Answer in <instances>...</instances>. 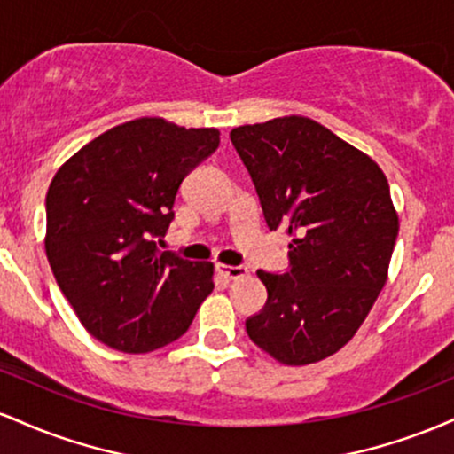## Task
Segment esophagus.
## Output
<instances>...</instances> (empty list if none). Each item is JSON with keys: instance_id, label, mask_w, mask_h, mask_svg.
<instances>
[{"instance_id": "obj_1", "label": "esophagus", "mask_w": 454, "mask_h": 454, "mask_svg": "<svg viewBox=\"0 0 454 454\" xmlns=\"http://www.w3.org/2000/svg\"><path fill=\"white\" fill-rule=\"evenodd\" d=\"M217 270H220V273L226 279H241V278H245V275H247V267H241V264H239V267H231V264H220Z\"/></svg>"}]
</instances>
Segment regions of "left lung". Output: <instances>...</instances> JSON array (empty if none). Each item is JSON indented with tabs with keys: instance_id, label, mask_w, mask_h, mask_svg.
I'll list each match as a JSON object with an SVG mask.
<instances>
[{
	"instance_id": "obj_1",
	"label": "left lung",
	"mask_w": 454,
	"mask_h": 454,
	"mask_svg": "<svg viewBox=\"0 0 454 454\" xmlns=\"http://www.w3.org/2000/svg\"><path fill=\"white\" fill-rule=\"evenodd\" d=\"M270 231L288 232V273L258 270L269 299L245 320L249 340L284 364L341 350L388 278L399 232L382 168L309 117L234 128Z\"/></svg>"
}]
</instances>
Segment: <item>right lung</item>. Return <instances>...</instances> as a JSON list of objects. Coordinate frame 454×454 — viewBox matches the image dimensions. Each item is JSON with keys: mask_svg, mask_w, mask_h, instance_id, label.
<instances>
[{"mask_svg": "<svg viewBox=\"0 0 454 454\" xmlns=\"http://www.w3.org/2000/svg\"><path fill=\"white\" fill-rule=\"evenodd\" d=\"M220 145L215 128L161 117L114 126L57 170L46 194V258L96 340L126 354L168 346L213 290V264L161 252L185 175Z\"/></svg>", "mask_w": 454, "mask_h": 454, "instance_id": "right-lung-1", "label": "right lung"}]
</instances>
